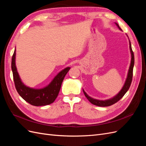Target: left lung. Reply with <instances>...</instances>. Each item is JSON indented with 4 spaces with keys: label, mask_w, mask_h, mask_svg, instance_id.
<instances>
[{
    "label": "left lung",
    "mask_w": 146,
    "mask_h": 146,
    "mask_svg": "<svg viewBox=\"0 0 146 146\" xmlns=\"http://www.w3.org/2000/svg\"><path fill=\"white\" fill-rule=\"evenodd\" d=\"M115 24L117 26V27L120 30H121V29L119 27V25L117 23H115ZM129 44H130V49L131 55V63H130V68H129V72H128L126 81L125 82L124 85H123V88H122V90L116 96H114V98L110 99H108V100H99L92 99V98H90V96H88V94L85 92V91L83 90L84 94H85V96H86V98L88 99V100H89L91 104H92L93 105H95L96 106H99V107H108V106L112 105L115 103H116L117 102H118L119 100H120L122 98L123 96L125 95V94L126 93L127 91L129 90V88L131 85V81H132V78H133V69L134 63H135L134 54H133V50H132L131 42H130V41H129Z\"/></svg>",
    "instance_id": "1"
}]
</instances>
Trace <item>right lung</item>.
I'll list each match as a JSON object with an SVG mask.
<instances>
[{
	"instance_id": "right-lung-1",
	"label": "right lung",
	"mask_w": 146,
	"mask_h": 146,
	"mask_svg": "<svg viewBox=\"0 0 146 146\" xmlns=\"http://www.w3.org/2000/svg\"><path fill=\"white\" fill-rule=\"evenodd\" d=\"M15 56L16 49L12 56L11 69L16 89L21 98L30 104L37 107L54 102L58 95L61 83L70 68L68 67L61 70L46 87L42 89H34L25 86L22 82L16 67Z\"/></svg>"
}]
</instances>
